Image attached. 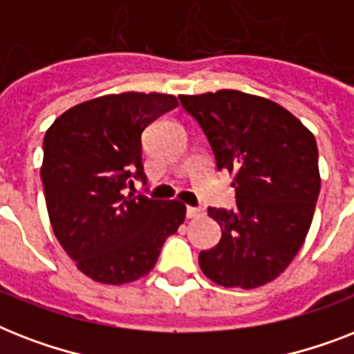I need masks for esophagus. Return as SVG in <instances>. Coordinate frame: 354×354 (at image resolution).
Returning a JSON list of instances; mask_svg holds the SVG:
<instances>
[{
	"label": "esophagus",
	"instance_id": "obj_1",
	"mask_svg": "<svg viewBox=\"0 0 354 354\" xmlns=\"http://www.w3.org/2000/svg\"><path fill=\"white\" fill-rule=\"evenodd\" d=\"M202 215H204V211L200 207H187V218H198Z\"/></svg>",
	"mask_w": 354,
	"mask_h": 354
}]
</instances>
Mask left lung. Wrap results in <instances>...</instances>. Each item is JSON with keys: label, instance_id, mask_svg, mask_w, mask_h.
<instances>
[{"label": "left lung", "instance_id": "8db88e82", "mask_svg": "<svg viewBox=\"0 0 354 354\" xmlns=\"http://www.w3.org/2000/svg\"><path fill=\"white\" fill-rule=\"evenodd\" d=\"M204 130L218 171L233 176L236 207H209L222 239L198 257L226 288H257L279 277L313 224L319 194L313 132L277 102L239 90L180 95Z\"/></svg>", "mask_w": 354, "mask_h": 354}]
</instances>
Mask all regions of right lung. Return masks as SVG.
I'll return each instance as SVG.
<instances>
[{
	"label": "right lung",
	"mask_w": 354,
	"mask_h": 354,
	"mask_svg": "<svg viewBox=\"0 0 354 354\" xmlns=\"http://www.w3.org/2000/svg\"><path fill=\"white\" fill-rule=\"evenodd\" d=\"M176 106L169 93L124 91L75 104L47 128L40 174L51 227L97 283L124 285L149 274L185 221L178 200L124 194L130 178H145L141 133Z\"/></svg>",
	"instance_id": "add662e5"
}]
</instances>
